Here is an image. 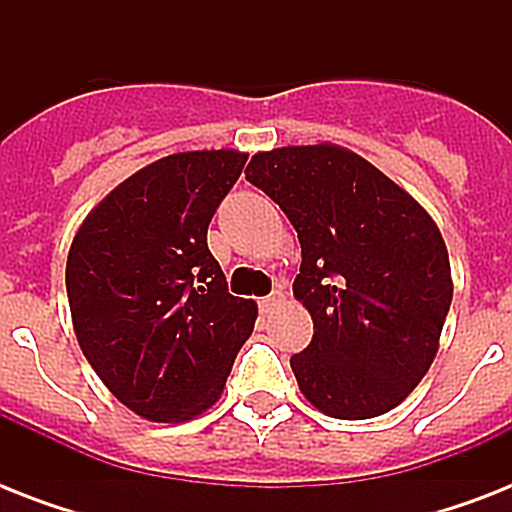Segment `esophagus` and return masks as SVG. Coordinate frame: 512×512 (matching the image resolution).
<instances>
[{
    "label": "esophagus",
    "mask_w": 512,
    "mask_h": 512,
    "mask_svg": "<svg viewBox=\"0 0 512 512\" xmlns=\"http://www.w3.org/2000/svg\"><path fill=\"white\" fill-rule=\"evenodd\" d=\"M281 297H284V295H281V292H271V295H268V297H263V300H260V311L268 313L273 308V305L281 303Z\"/></svg>",
    "instance_id": "esophagus-1"
}]
</instances>
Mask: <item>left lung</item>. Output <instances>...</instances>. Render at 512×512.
Listing matches in <instances>:
<instances>
[{
    "mask_svg": "<svg viewBox=\"0 0 512 512\" xmlns=\"http://www.w3.org/2000/svg\"><path fill=\"white\" fill-rule=\"evenodd\" d=\"M247 180L295 225V297L313 340L289 358L303 396L337 420L404 401L433 364L452 305L449 252L433 217L348 148L260 151Z\"/></svg>",
    "mask_w": 512,
    "mask_h": 512,
    "instance_id": "8db88e82",
    "label": "left lung"
}]
</instances>
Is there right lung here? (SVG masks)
I'll return each mask as SVG.
<instances>
[{
  "label": "right lung",
  "instance_id": "1",
  "mask_svg": "<svg viewBox=\"0 0 512 512\" xmlns=\"http://www.w3.org/2000/svg\"><path fill=\"white\" fill-rule=\"evenodd\" d=\"M247 154L185 151L116 185L79 225L66 292L79 348L103 385L151 422L215 404L252 335L255 300L228 292L209 220Z\"/></svg>",
  "mask_w": 512,
  "mask_h": 512
}]
</instances>
